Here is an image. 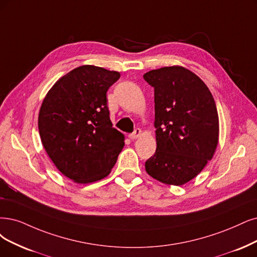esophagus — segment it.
I'll return each instance as SVG.
<instances>
[{
  "label": "esophagus",
  "mask_w": 257,
  "mask_h": 257,
  "mask_svg": "<svg viewBox=\"0 0 257 257\" xmlns=\"http://www.w3.org/2000/svg\"><path fill=\"white\" fill-rule=\"evenodd\" d=\"M141 135H142V130L138 128V129H136V130L134 131V134L129 135L128 137H129V139H131V140H137L138 138L141 137Z\"/></svg>",
  "instance_id": "1"
}]
</instances>
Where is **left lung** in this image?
<instances>
[{"label": "left lung", "instance_id": "left-lung-1", "mask_svg": "<svg viewBox=\"0 0 257 257\" xmlns=\"http://www.w3.org/2000/svg\"><path fill=\"white\" fill-rule=\"evenodd\" d=\"M155 88L157 150L145 163L147 174L180 186L202 172L219 140V117L211 91L183 66H164L144 74Z\"/></svg>", "mask_w": 257, "mask_h": 257}]
</instances>
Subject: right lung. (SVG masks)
<instances>
[{"mask_svg":"<svg viewBox=\"0 0 257 257\" xmlns=\"http://www.w3.org/2000/svg\"><path fill=\"white\" fill-rule=\"evenodd\" d=\"M120 74L85 64L57 80L38 116L42 145L59 172L78 184L106 178L125 136L112 127L106 93Z\"/></svg>","mask_w":257,"mask_h":257,"instance_id":"right-lung-1","label":"right lung"}]
</instances>
